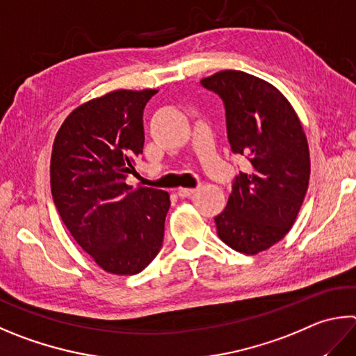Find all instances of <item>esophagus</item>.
<instances>
[{"label": "esophagus", "instance_id": "obj_1", "mask_svg": "<svg viewBox=\"0 0 356 356\" xmlns=\"http://www.w3.org/2000/svg\"><path fill=\"white\" fill-rule=\"evenodd\" d=\"M196 191H197L196 188H179L176 193H177V196H179V197L185 199V197H191L193 195H195Z\"/></svg>", "mask_w": 356, "mask_h": 356}]
</instances>
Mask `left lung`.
Returning a JSON list of instances; mask_svg holds the SVG:
<instances>
[{
	"label": "left lung",
	"instance_id": "8db88e82",
	"mask_svg": "<svg viewBox=\"0 0 356 356\" xmlns=\"http://www.w3.org/2000/svg\"><path fill=\"white\" fill-rule=\"evenodd\" d=\"M200 83L222 99L232 152L250 163L215 218L218 235L255 255L280 241L299 215L309 180L305 132L285 96L260 77L225 70Z\"/></svg>",
	"mask_w": 356,
	"mask_h": 356
}]
</instances>
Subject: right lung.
<instances>
[{"label":"right lung","instance_id":"obj_1","mask_svg":"<svg viewBox=\"0 0 356 356\" xmlns=\"http://www.w3.org/2000/svg\"><path fill=\"white\" fill-rule=\"evenodd\" d=\"M156 93L116 90L74 108L51 154V195L63 224L116 275L141 273L163 243L170 195L126 184L143 152V111Z\"/></svg>","mask_w":356,"mask_h":356}]
</instances>
